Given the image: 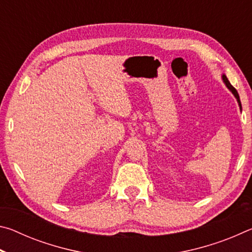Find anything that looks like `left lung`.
Segmentation results:
<instances>
[{
	"instance_id": "obj_1",
	"label": "left lung",
	"mask_w": 252,
	"mask_h": 252,
	"mask_svg": "<svg viewBox=\"0 0 252 252\" xmlns=\"http://www.w3.org/2000/svg\"><path fill=\"white\" fill-rule=\"evenodd\" d=\"M221 78H222V81H223V83L225 84V87H227V88L229 89V91L231 92L232 94L234 95V97H236V99H237V102H238V104H239V108H240V111H241V110H242V106H241L240 97H239V94H238L237 90H236V89H234V88L232 87L231 83L229 82V80H228L227 76H225V74H222V75H221Z\"/></svg>"
}]
</instances>
